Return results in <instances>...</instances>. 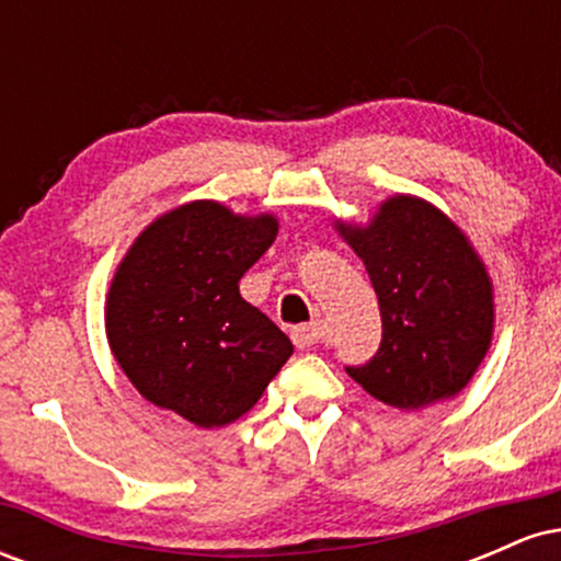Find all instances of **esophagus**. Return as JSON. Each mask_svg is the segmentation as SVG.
Masks as SVG:
<instances>
[{
	"instance_id": "esophagus-1",
	"label": "esophagus",
	"mask_w": 561,
	"mask_h": 561,
	"mask_svg": "<svg viewBox=\"0 0 561 561\" xmlns=\"http://www.w3.org/2000/svg\"><path fill=\"white\" fill-rule=\"evenodd\" d=\"M324 340V324L313 321V324H302L293 330V343L298 347H313Z\"/></svg>"
}]
</instances>
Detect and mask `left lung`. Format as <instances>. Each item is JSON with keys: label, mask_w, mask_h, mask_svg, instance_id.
<instances>
[{"label": "left lung", "mask_w": 561, "mask_h": 561, "mask_svg": "<svg viewBox=\"0 0 561 561\" xmlns=\"http://www.w3.org/2000/svg\"><path fill=\"white\" fill-rule=\"evenodd\" d=\"M340 231L364 261L382 340L345 371L377 401L422 409L472 379L493 334V293L467 237L416 197H392L366 229Z\"/></svg>", "instance_id": "1"}]
</instances>
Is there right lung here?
Returning <instances> with one entry per match:
<instances>
[{"label":"right lung","instance_id":"add662e5","mask_svg":"<svg viewBox=\"0 0 561 561\" xmlns=\"http://www.w3.org/2000/svg\"><path fill=\"white\" fill-rule=\"evenodd\" d=\"M276 218L210 199L160 216L131 244L107 295V340L150 403L197 427L240 420L293 356V343L240 295L272 248Z\"/></svg>","mask_w":561,"mask_h":561}]
</instances>
